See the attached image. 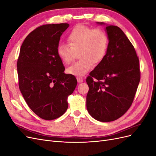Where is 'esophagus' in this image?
Returning <instances> with one entry per match:
<instances>
[{
  "instance_id": "obj_1",
  "label": "esophagus",
  "mask_w": 156,
  "mask_h": 156,
  "mask_svg": "<svg viewBox=\"0 0 156 156\" xmlns=\"http://www.w3.org/2000/svg\"><path fill=\"white\" fill-rule=\"evenodd\" d=\"M77 80L78 83H82V82H83V79L82 77H77Z\"/></svg>"
}]
</instances>
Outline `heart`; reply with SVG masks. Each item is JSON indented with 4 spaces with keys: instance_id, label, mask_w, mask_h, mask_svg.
I'll return each mask as SVG.
<instances>
[{
    "instance_id": "obj_1",
    "label": "heart",
    "mask_w": 156,
    "mask_h": 156,
    "mask_svg": "<svg viewBox=\"0 0 156 156\" xmlns=\"http://www.w3.org/2000/svg\"><path fill=\"white\" fill-rule=\"evenodd\" d=\"M68 44H60L57 55L66 64H69L79 51L81 58L67 69L68 73L81 77L87 73L94 64L101 63L105 58L109 47L107 33L101 29H92L84 25L75 27L68 36Z\"/></svg>"
}]
</instances>
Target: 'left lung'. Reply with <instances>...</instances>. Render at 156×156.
Returning <instances> with one entry per match:
<instances>
[{
    "instance_id": "1",
    "label": "left lung",
    "mask_w": 156,
    "mask_h": 156,
    "mask_svg": "<svg viewBox=\"0 0 156 156\" xmlns=\"http://www.w3.org/2000/svg\"><path fill=\"white\" fill-rule=\"evenodd\" d=\"M103 24V23H98ZM109 47L105 58L90 73L87 108L100 122L119 119L133 101L140 79L139 57L119 27H106Z\"/></svg>"
}]
</instances>
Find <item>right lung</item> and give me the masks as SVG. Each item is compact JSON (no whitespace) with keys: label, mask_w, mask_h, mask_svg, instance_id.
<instances>
[{"label":"right lung","mask_w":156,"mask_h":156,"mask_svg":"<svg viewBox=\"0 0 156 156\" xmlns=\"http://www.w3.org/2000/svg\"><path fill=\"white\" fill-rule=\"evenodd\" d=\"M68 23L44 25L25 39L17 67L19 87L27 105L42 119H58L66 111L68 97L77 86L73 75L65 74L57 55L60 36Z\"/></svg>","instance_id":"add662e5"}]
</instances>
